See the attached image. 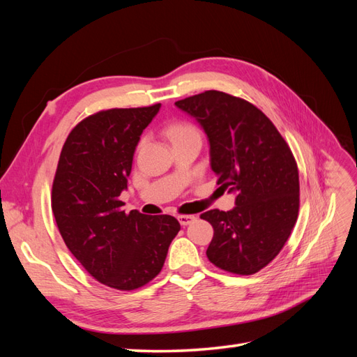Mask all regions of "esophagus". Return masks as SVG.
<instances>
[{
	"label": "esophagus",
	"instance_id": "esophagus-1",
	"mask_svg": "<svg viewBox=\"0 0 357 357\" xmlns=\"http://www.w3.org/2000/svg\"><path fill=\"white\" fill-rule=\"evenodd\" d=\"M177 219H178V222H180L181 226H188V225H190L192 222L197 220V215H193V214H178Z\"/></svg>",
	"mask_w": 357,
	"mask_h": 357
}]
</instances>
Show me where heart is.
Instances as JSON below:
<instances>
[{"label":"heart","mask_w":357,"mask_h":357,"mask_svg":"<svg viewBox=\"0 0 357 357\" xmlns=\"http://www.w3.org/2000/svg\"><path fill=\"white\" fill-rule=\"evenodd\" d=\"M167 132L172 143L180 142V139H185V138H190V137H199V131L197 129V126H193L192 123H188V122L172 123L168 126Z\"/></svg>","instance_id":"obj_1"}]
</instances>
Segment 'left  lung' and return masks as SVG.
<instances>
[{
	"label": "left lung",
	"mask_w": 357,
	"mask_h": 357,
	"mask_svg": "<svg viewBox=\"0 0 357 357\" xmlns=\"http://www.w3.org/2000/svg\"><path fill=\"white\" fill-rule=\"evenodd\" d=\"M176 105L207 134L219 189L236 193L231 211L201 214L214 229L208 261L231 274H256L282 252L298 219L295 156L275 125L238 96L205 91Z\"/></svg>",
	"instance_id": "8db88e82"
}]
</instances>
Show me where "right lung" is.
<instances>
[{
	"mask_svg": "<svg viewBox=\"0 0 357 357\" xmlns=\"http://www.w3.org/2000/svg\"><path fill=\"white\" fill-rule=\"evenodd\" d=\"M160 104L93 113L62 146L52 211L68 250L96 282L117 290L143 287L160 273L180 223L168 214L125 213L119 199L132 158Z\"/></svg>",
	"mask_w": 357,
	"mask_h": 357,
	"instance_id": "right-lung-1",
	"label": "right lung"
}]
</instances>
